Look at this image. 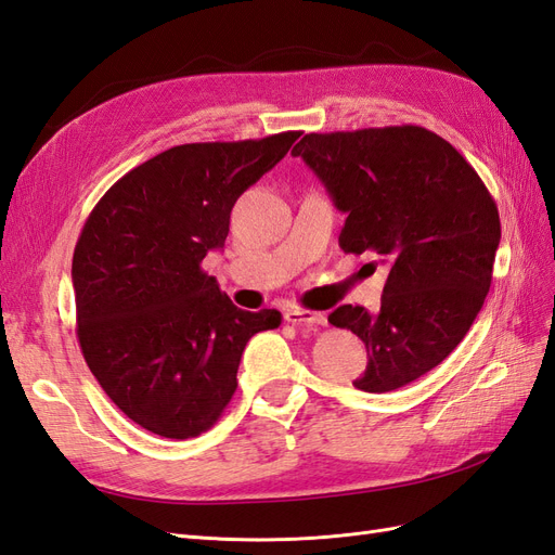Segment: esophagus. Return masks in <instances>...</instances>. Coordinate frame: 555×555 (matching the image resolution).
<instances>
[{
  "mask_svg": "<svg viewBox=\"0 0 555 555\" xmlns=\"http://www.w3.org/2000/svg\"><path fill=\"white\" fill-rule=\"evenodd\" d=\"M284 319H287L289 324H308V326H324L326 324V314L312 312L306 308H292L284 312Z\"/></svg>",
  "mask_w": 555,
  "mask_h": 555,
  "instance_id": "1",
  "label": "esophagus"
}]
</instances>
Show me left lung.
Returning a JSON list of instances; mask_svg holds the SVG:
<instances>
[{
	"instance_id": "1",
	"label": "left lung",
	"mask_w": 555,
	"mask_h": 555,
	"mask_svg": "<svg viewBox=\"0 0 555 555\" xmlns=\"http://www.w3.org/2000/svg\"><path fill=\"white\" fill-rule=\"evenodd\" d=\"M347 215L340 247L389 263L379 312L328 314L365 343L367 393L400 389L442 363L479 314L493 278L500 217L456 147L424 127L306 133L292 150Z\"/></svg>"
}]
</instances>
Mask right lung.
Masks as SVG:
<instances>
[{
    "mask_svg": "<svg viewBox=\"0 0 555 555\" xmlns=\"http://www.w3.org/2000/svg\"><path fill=\"white\" fill-rule=\"evenodd\" d=\"M298 131L184 143L117 180L74 249L78 343L133 424L171 440L206 433L236 391L251 335L278 310L231 304L201 261L222 249L238 196L289 153Z\"/></svg>",
    "mask_w": 555,
    "mask_h": 555,
    "instance_id": "right-lung-1",
    "label": "right lung"
}]
</instances>
